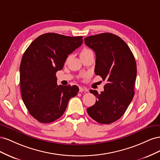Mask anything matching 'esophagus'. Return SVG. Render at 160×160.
I'll use <instances>...</instances> for the list:
<instances>
[{"label":"esophagus","instance_id":"34e87169","mask_svg":"<svg viewBox=\"0 0 160 160\" xmlns=\"http://www.w3.org/2000/svg\"><path fill=\"white\" fill-rule=\"evenodd\" d=\"M79 92H88V89L85 88H79Z\"/></svg>","mask_w":160,"mask_h":160}]
</instances>
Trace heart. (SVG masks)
<instances>
[{"instance_id": "heart-1", "label": "heart", "mask_w": 160, "mask_h": 160, "mask_svg": "<svg viewBox=\"0 0 160 160\" xmlns=\"http://www.w3.org/2000/svg\"><path fill=\"white\" fill-rule=\"evenodd\" d=\"M93 52L91 49H88V48H84V49H83V50L81 51V55H83V54H86V53H88V52ZM85 77V75L84 76Z\"/></svg>"}]
</instances>
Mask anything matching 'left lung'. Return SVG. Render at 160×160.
I'll list each match as a JSON object with an SVG mask.
<instances>
[{"label": "left lung", "mask_w": 160, "mask_h": 160, "mask_svg": "<svg viewBox=\"0 0 160 160\" xmlns=\"http://www.w3.org/2000/svg\"><path fill=\"white\" fill-rule=\"evenodd\" d=\"M84 41L95 52V75L107 81L101 93L90 90L97 99L87 111L97 122L110 124L122 117L133 99L136 62L126 42L114 34L87 37Z\"/></svg>", "instance_id": "obj_1"}]
</instances>
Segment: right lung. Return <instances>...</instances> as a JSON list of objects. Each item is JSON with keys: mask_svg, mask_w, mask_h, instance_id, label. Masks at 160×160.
<instances>
[{"mask_svg": "<svg viewBox=\"0 0 160 160\" xmlns=\"http://www.w3.org/2000/svg\"><path fill=\"white\" fill-rule=\"evenodd\" d=\"M83 43V37L49 32L35 38L24 52L20 65L22 99L28 112L39 122H54L64 113L77 85H57L56 72L67 57Z\"/></svg>", "mask_w": 160, "mask_h": 160, "instance_id": "obj_1", "label": "right lung"}]
</instances>
